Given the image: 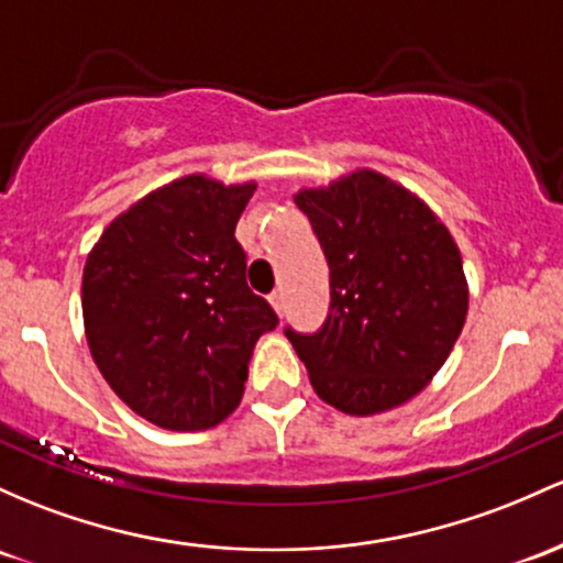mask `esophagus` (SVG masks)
<instances>
[{
    "label": "esophagus",
    "instance_id": "34e87169",
    "mask_svg": "<svg viewBox=\"0 0 563 563\" xmlns=\"http://www.w3.org/2000/svg\"><path fill=\"white\" fill-rule=\"evenodd\" d=\"M269 305L275 307V312L283 318V310H286V299H283V291H275L269 296Z\"/></svg>",
    "mask_w": 563,
    "mask_h": 563
}]
</instances>
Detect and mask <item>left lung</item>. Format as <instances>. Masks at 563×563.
Segmentation results:
<instances>
[{
	"label": "left lung",
	"mask_w": 563,
	"mask_h": 563,
	"mask_svg": "<svg viewBox=\"0 0 563 563\" xmlns=\"http://www.w3.org/2000/svg\"><path fill=\"white\" fill-rule=\"evenodd\" d=\"M331 269L323 329H286L314 393L352 417L390 411L446 363L467 314L454 238L413 191L376 170L299 189Z\"/></svg>",
	"instance_id": "1"
}]
</instances>
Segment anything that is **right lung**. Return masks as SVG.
Wrapping results in <instances>:
<instances>
[{
    "mask_svg": "<svg viewBox=\"0 0 563 563\" xmlns=\"http://www.w3.org/2000/svg\"><path fill=\"white\" fill-rule=\"evenodd\" d=\"M256 184L191 173L117 216L82 272L85 336L125 406L165 430H208L243 398L258 336L277 325L234 240Z\"/></svg>",
    "mask_w": 563,
    "mask_h": 563,
    "instance_id": "1",
    "label": "right lung"
}]
</instances>
